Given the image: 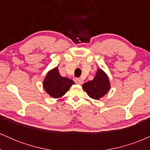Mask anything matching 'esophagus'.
Instances as JSON below:
<instances>
[{
    "mask_svg": "<svg viewBox=\"0 0 150 150\" xmlns=\"http://www.w3.org/2000/svg\"><path fill=\"white\" fill-rule=\"evenodd\" d=\"M74 81H75L77 84H78V85H82V84L83 83V80L80 78H75L74 79Z\"/></svg>",
    "mask_w": 150,
    "mask_h": 150,
    "instance_id": "1",
    "label": "esophagus"
}]
</instances>
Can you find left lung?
I'll return each instance as SVG.
<instances>
[{
    "mask_svg": "<svg viewBox=\"0 0 150 150\" xmlns=\"http://www.w3.org/2000/svg\"><path fill=\"white\" fill-rule=\"evenodd\" d=\"M82 88L89 97L99 100L107 94L111 89V85L106 73L103 70L98 69L94 79L84 83Z\"/></svg>",
    "mask_w": 150,
    "mask_h": 150,
    "instance_id": "8db88e82",
    "label": "left lung"
}]
</instances>
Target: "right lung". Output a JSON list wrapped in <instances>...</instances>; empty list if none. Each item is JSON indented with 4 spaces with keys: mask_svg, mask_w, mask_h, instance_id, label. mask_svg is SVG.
<instances>
[{
    "mask_svg": "<svg viewBox=\"0 0 150 150\" xmlns=\"http://www.w3.org/2000/svg\"><path fill=\"white\" fill-rule=\"evenodd\" d=\"M74 84V81L68 77H62L58 72V67H56L46 74L43 87L51 97L58 99L63 97Z\"/></svg>",
    "mask_w": 150,
    "mask_h": 150,
    "instance_id": "obj_1",
    "label": "right lung"
}]
</instances>
